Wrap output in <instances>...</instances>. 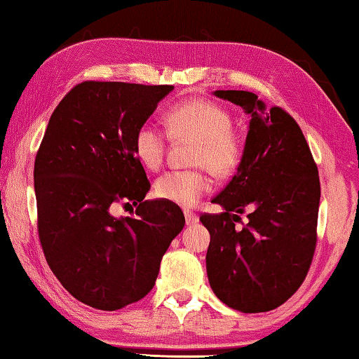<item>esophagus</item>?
Wrapping results in <instances>:
<instances>
[{"mask_svg":"<svg viewBox=\"0 0 359 359\" xmlns=\"http://www.w3.org/2000/svg\"><path fill=\"white\" fill-rule=\"evenodd\" d=\"M184 217H186V225H196L197 222H199V217H197L196 214H192V212H189V210H186L184 212Z\"/></svg>","mask_w":359,"mask_h":359,"instance_id":"34e87169","label":"esophagus"}]
</instances>
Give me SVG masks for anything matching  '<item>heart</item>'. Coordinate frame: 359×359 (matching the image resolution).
I'll return each instance as SVG.
<instances>
[{"label": "heart", "instance_id": "obj_1", "mask_svg": "<svg viewBox=\"0 0 359 359\" xmlns=\"http://www.w3.org/2000/svg\"><path fill=\"white\" fill-rule=\"evenodd\" d=\"M165 126L173 141H194L191 165L205 167L217 176H226L241 162L243 145L231 129V116L225 108L210 100L175 103L165 113ZM167 152V136L145 123L134 136V154L145 168L157 170ZM210 188L201 170H173L155 181V192L173 204L194 205Z\"/></svg>", "mask_w": 359, "mask_h": 359}]
</instances>
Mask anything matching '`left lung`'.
<instances>
[{
	"label": "left lung",
	"mask_w": 359,
	"mask_h": 359,
	"mask_svg": "<svg viewBox=\"0 0 359 359\" xmlns=\"http://www.w3.org/2000/svg\"><path fill=\"white\" fill-rule=\"evenodd\" d=\"M240 105L249 129L241 162L212 202L220 214H202L210 233L205 266L217 298L241 313L283 304L304 282L318 241L320 183L298 123L256 93L215 90ZM248 208V223L234 225Z\"/></svg>",
	"instance_id": "1"
}]
</instances>
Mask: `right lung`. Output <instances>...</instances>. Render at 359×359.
<instances>
[{
	"instance_id": "1",
	"label": "right lung",
	"mask_w": 359,
	"mask_h": 359,
	"mask_svg": "<svg viewBox=\"0 0 359 359\" xmlns=\"http://www.w3.org/2000/svg\"><path fill=\"white\" fill-rule=\"evenodd\" d=\"M173 86L86 81L51 115L35 157L39 238L60 283L81 303L116 311L154 288L160 262L183 230L173 202L150 189L134 136ZM118 203L136 217L112 215Z\"/></svg>"
}]
</instances>
